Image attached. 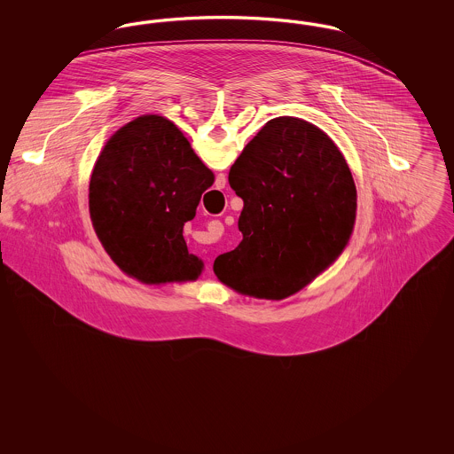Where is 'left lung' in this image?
I'll return each mask as SVG.
<instances>
[{
	"instance_id": "left-lung-1",
	"label": "left lung",
	"mask_w": 454,
	"mask_h": 454,
	"mask_svg": "<svg viewBox=\"0 0 454 454\" xmlns=\"http://www.w3.org/2000/svg\"><path fill=\"white\" fill-rule=\"evenodd\" d=\"M228 180L243 199V239L213 269L237 293L284 300L346 248L357 192L346 158L317 126L298 117L269 121L243 148Z\"/></svg>"
}]
</instances>
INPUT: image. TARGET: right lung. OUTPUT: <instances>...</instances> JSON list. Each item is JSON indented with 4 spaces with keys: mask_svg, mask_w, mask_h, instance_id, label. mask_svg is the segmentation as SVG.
Here are the masks:
<instances>
[{
    "mask_svg": "<svg viewBox=\"0 0 454 454\" xmlns=\"http://www.w3.org/2000/svg\"><path fill=\"white\" fill-rule=\"evenodd\" d=\"M215 182L172 121L141 115L104 146L90 178V216L106 252L145 284L195 281L202 260L184 224Z\"/></svg>",
    "mask_w": 454,
    "mask_h": 454,
    "instance_id": "right-lung-1",
    "label": "right lung"
}]
</instances>
